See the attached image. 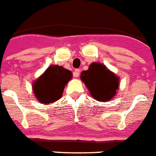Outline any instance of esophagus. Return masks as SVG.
<instances>
[{"instance_id":"obj_1","label":"esophagus","mask_w":156,"mask_h":156,"mask_svg":"<svg viewBox=\"0 0 156 156\" xmlns=\"http://www.w3.org/2000/svg\"><path fill=\"white\" fill-rule=\"evenodd\" d=\"M79 75H80V69H75V71H74V77H77V78H78Z\"/></svg>"}]
</instances>
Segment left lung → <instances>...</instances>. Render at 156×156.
<instances>
[{
  "mask_svg": "<svg viewBox=\"0 0 156 156\" xmlns=\"http://www.w3.org/2000/svg\"><path fill=\"white\" fill-rule=\"evenodd\" d=\"M81 79L98 101H110L118 89L119 78L99 63H93L88 69L82 72Z\"/></svg>",
  "mask_w": 156,
  "mask_h": 156,
  "instance_id": "1",
  "label": "left lung"
}]
</instances>
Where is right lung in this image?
Here are the masks:
<instances>
[{"label": "right lung", "mask_w": 156, "mask_h": 156, "mask_svg": "<svg viewBox=\"0 0 156 156\" xmlns=\"http://www.w3.org/2000/svg\"><path fill=\"white\" fill-rule=\"evenodd\" d=\"M72 73L58 65H52L33 83L35 97L43 104H49L60 98Z\"/></svg>", "instance_id": "right-lung-1"}]
</instances>
